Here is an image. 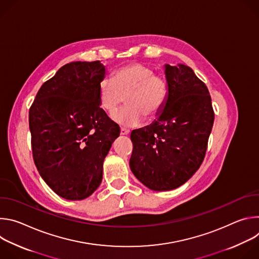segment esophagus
<instances>
[{
    "mask_svg": "<svg viewBox=\"0 0 259 259\" xmlns=\"http://www.w3.org/2000/svg\"><path fill=\"white\" fill-rule=\"evenodd\" d=\"M130 133L129 130L125 129V128H121V135H128Z\"/></svg>",
    "mask_w": 259,
    "mask_h": 259,
    "instance_id": "34e87169",
    "label": "esophagus"
}]
</instances>
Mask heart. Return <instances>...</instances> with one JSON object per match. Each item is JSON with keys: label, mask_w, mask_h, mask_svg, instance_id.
Instances as JSON below:
<instances>
[{"label": "heart", "mask_w": 259, "mask_h": 259, "mask_svg": "<svg viewBox=\"0 0 259 259\" xmlns=\"http://www.w3.org/2000/svg\"><path fill=\"white\" fill-rule=\"evenodd\" d=\"M125 96L127 106L117 110L112 119L122 126L136 127L144 117L154 119L161 113L168 97V85L153 68L130 63L117 69L113 78H103L98 85L100 105L108 113L115 112Z\"/></svg>", "instance_id": "obj_1"}]
</instances>
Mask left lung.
<instances>
[{
  "label": "left lung",
  "mask_w": 259,
  "mask_h": 259,
  "mask_svg": "<svg viewBox=\"0 0 259 259\" xmlns=\"http://www.w3.org/2000/svg\"><path fill=\"white\" fill-rule=\"evenodd\" d=\"M166 103L150 125L131 132L130 169L146 188L171 191L200 168L207 150L214 112L206 85L181 63L165 64Z\"/></svg>",
  "instance_id": "1"
}]
</instances>
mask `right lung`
Returning <instances> with one entry per match:
<instances>
[{"mask_svg": "<svg viewBox=\"0 0 259 259\" xmlns=\"http://www.w3.org/2000/svg\"><path fill=\"white\" fill-rule=\"evenodd\" d=\"M100 61L60 67L36 93L29 109L33 161L49 188L63 199L80 201L100 186L103 161L120 135L100 108Z\"/></svg>", "mask_w": 259, "mask_h": 259, "instance_id": "right-lung-1", "label": "right lung"}]
</instances>
